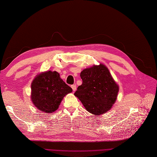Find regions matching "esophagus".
<instances>
[{
  "label": "esophagus",
  "instance_id": "1",
  "mask_svg": "<svg viewBox=\"0 0 157 157\" xmlns=\"http://www.w3.org/2000/svg\"><path fill=\"white\" fill-rule=\"evenodd\" d=\"M71 88H72V89H73L74 92L76 91V90H77V87H76L75 85H71Z\"/></svg>",
  "mask_w": 157,
  "mask_h": 157
}]
</instances>
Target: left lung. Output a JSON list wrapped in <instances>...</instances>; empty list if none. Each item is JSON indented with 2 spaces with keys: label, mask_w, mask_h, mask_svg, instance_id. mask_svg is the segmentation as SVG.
Returning <instances> with one entry per match:
<instances>
[{
  "label": "left lung",
  "mask_w": 157,
  "mask_h": 157,
  "mask_svg": "<svg viewBox=\"0 0 157 157\" xmlns=\"http://www.w3.org/2000/svg\"><path fill=\"white\" fill-rule=\"evenodd\" d=\"M82 84L74 94L86 110L96 115H102L115 102L118 86L109 71L100 64L84 69L80 73Z\"/></svg>",
  "instance_id": "1"
}]
</instances>
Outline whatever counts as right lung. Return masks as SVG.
<instances>
[{
    "label": "right lung",
    "mask_w": 157,
    "mask_h": 157,
    "mask_svg": "<svg viewBox=\"0 0 157 157\" xmlns=\"http://www.w3.org/2000/svg\"><path fill=\"white\" fill-rule=\"evenodd\" d=\"M31 99L33 104L46 113L58 109L63 97L72 92V88L59 77L56 71L41 73L31 84Z\"/></svg>",
    "instance_id": "add662e5"
}]
</instances>
